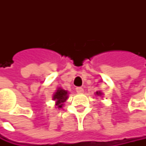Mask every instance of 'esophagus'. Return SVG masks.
Listing matches in <instances>:
<instances>
[{"instance_id": "esophagus-1", "label": "esophagus", "mask_w": 146, "mask_h": 146, "mask_svg": "<svg viewBox=\"0 0 146 146\" xmlns=\"http://www.w3.org/2000/svg\"><path fill=\"white\" fill-rule=\"evenodd\" d=\"M76 92H77L78 94H82V93L84 92V89H83L82 88H76Z\"/></svg>"}]
</instances>
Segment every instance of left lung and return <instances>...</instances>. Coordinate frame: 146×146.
<instances>
[{
	"instance_id": "obj_1",
	"label": "left lung",
	"mask_w": 146,
	"mask_h": 146,
	"mask_svg": "<svg viewBox=\"0 0 146 146\" xmlns=\"http://www.w3.org/2000/svg\"><path fill=\"white\" fill-rule=\"evenodd\" d=\"M102 94H103V93L101 91H97L96 93H95V95H98V96H102Z\"/></svg>"
}]
</instances>
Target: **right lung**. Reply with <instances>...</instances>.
Returning <instances> with one entry per match:
<instances>
[{
  "instance_id": "obj_1",
  "label": "right lung",
  "mask_w": 146,
  "mask_h": 146,
  "mask_svg": "<svg viewBox=\"0 0 146 146\" xmlns=\"http://www.w3.org/2000/svg\"><path fill=\"white\" fill-rule=\"evenodd\" d=\"M68 91L63 89L62 88H58L55 93L52 95V100L55 101L56 108L61 109L63 107L65 102L68 98Z\"/></svg>"
}]
</instances>
